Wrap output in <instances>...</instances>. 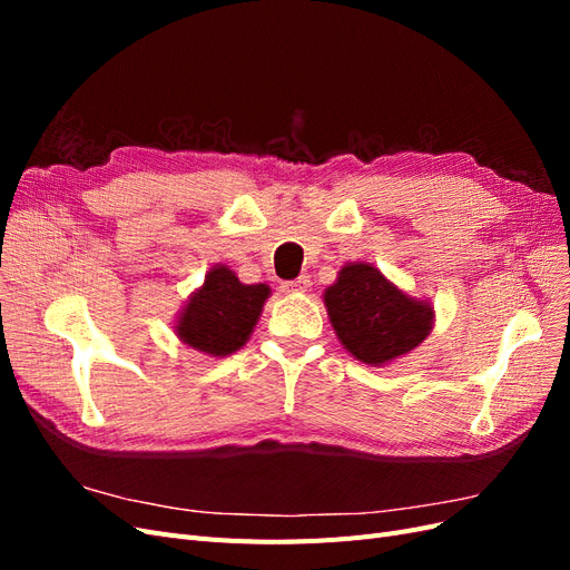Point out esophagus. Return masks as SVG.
<instances>
[{
  "instance_id": "obj_1",
  "label": "esophagus",
  "mask_w": 570,
  "mask_h": 570,
  "mask_svg": "<svg viewBox=\"0 0 570 570\" xmlns=\"http://www.w3.org/2000/svg\"><path fill=\"white\" fill-rule=\"evenodd\" d=\"M312 287V281H308V275H299L295 281H285L283 283V292H289V295H297V292H306Z\"/></svg>"
}]
</instances>
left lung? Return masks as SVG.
<instances>
[{"label": "left lung", "mask_w": 570, "mask_h": 570, "mask_svg": "<svg viewBox=\"0 0 570 570\" xmlns=\"http://www.w3.org/2000/svg\"><path fill=\"white\" fill-rule=\"evenodd\" d=\"M323 304L342 347L361 364L385 366L413 352L430 335V302L406 295L373 264H344L325 287Z\"/></svg>", "instance_id": "left-lung-1"}]
</instances>
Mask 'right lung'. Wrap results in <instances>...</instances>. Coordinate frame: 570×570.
Here are the masks:
<instances>
[{"instance_id":"1","label":"right lung","mask_w":570,"mask_h":570,"mask_svg":"<svg viewBox=\"0 0 570 570\" xmlns=\"http://www.w3.org/2000/svg\"><path fill=\"white\" fill-rule=\"evenodd\" d=\"M268 297L266 283L245 285L226 264H216L180 308L174 331L206 356H228L245 347Z\"/></svg>"}]
</instances>
